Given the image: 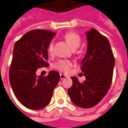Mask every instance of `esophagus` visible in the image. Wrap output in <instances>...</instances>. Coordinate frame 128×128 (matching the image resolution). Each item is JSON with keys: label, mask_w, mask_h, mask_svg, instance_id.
Instances as JSON below:
<instances>
[{"label": "esophagus", "mask_w": 128, "mask_h": 128, "mask_svg": "<svg viewBox=\"0 0 128 128\" xmlns=\"http://www.w3.org/2000/svg\"><path fill=\"white\" fill-rule=\"evenodd\" d=\"M65 78H66V75L63 74H60V79H61V80H63V79Z\"/></svg>", "instance_id": "obj_1"}]
</instances>
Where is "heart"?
Here are the masks:
<instances>
[{"instance_id":"b5f03b06","label":"heart","mask_w":128,"mask_h":128,"mask_svg":"<svg viewBox=\"0 0 128 128\" xmlns=\"http://www.w3.org/2000/svg\"><path fill=\"white\" fill-rule=\"evenodd\" d=\"M64 38L66 43L72 50H75L80 46L82 42V38L78 34L73 31H69L64 35ZM54 50V44L50 42L48 47V51L52 54ZM72 65V63L68 60H60L56 62L54 67L58 70L63 72H67Z\"/></svg>"}]
</instances>
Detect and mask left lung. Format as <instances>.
<instances>
[{"label": "left lung", "instance_id": "obj_1", "mask_svg": "<svg viewBox=\"0 0 128 128\" xmlns=\"http://www.w3.org/2000/svg\"><path fill=\"white\" fill-rule=\"evenodd\" d=\"M88 49L81 70L86 80L71 77L72 85L68 94L72 103L81 108L96 106L108 92L112 80L114 57L108 38L92 28L86 33Z\"/></svg>", "mask_w": 128, "mask_h": 128}]
</instances>
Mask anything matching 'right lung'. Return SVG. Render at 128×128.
I'll return each mask as SVG.
<instances>
[{
  "label": "right lung",
  "mask_w": 128,
  "mask_h": 128,
  "mask_svg": "<svg viewBox=\"0 0 128 128\" xmlns=\"http://www.w3.org/2000/svg\"><path fill=\"white\" fill-rule=\"evenodd\" d=\"M56 33L33 29L14 45L9 78L15 96L24 106L32 110L44 108L50 102L53 91L60 80V73L51 70L37 76L38 68L48 67V47Z\"/></svg>",
  "instance_id": "right-lung-1"
}]
</instances>
